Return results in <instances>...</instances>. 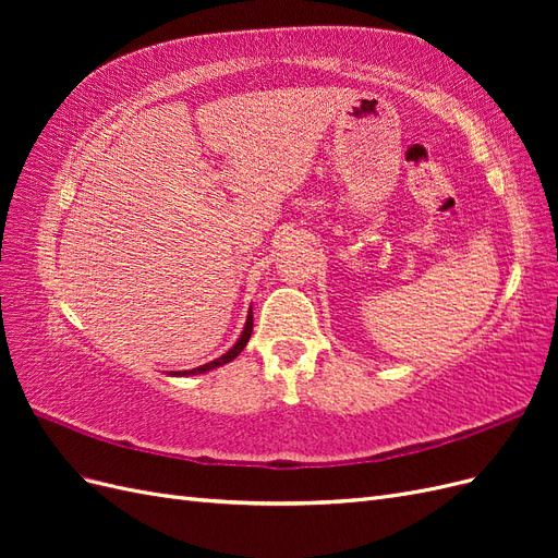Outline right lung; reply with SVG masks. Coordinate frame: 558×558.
Returning a JSON list of instances; mask_svg holds the SVG:
<instances>
[{
    "instance_id": "add662e5",
    "label": "right lung",
    "mask_w": 558,
    "mask_h": 558,
    "mask_svg": "<svg viewBox=\"0 0 558 558\" xmlns=\"http://www.w3.org/2000/svg\"><path fill=\"white\" fill-rule=\"evenodd\" d=\"M251 330H253V314L248 312V316H246V326H244V332L240 335V340H238V344H234L228 353H223L221 359H216V361H211V363H205V365H199V367H193V369H185V373H174V375H202V373H207V369H214V367H218V365H226V363H230V361H234L240 356V353L244 351V347H246V342H248V337H251Z\"/></svg>"
}]
</instances>
